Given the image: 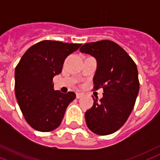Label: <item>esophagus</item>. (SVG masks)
Here are the masks:
<instances>
[{
    "mask_svg": "<svg viewBox=\"0 0 160 160\" xmlns=\"http://www.w3.org/2000/svg\"><path fill=\"white\" fill-rule=\"evenodd\" d=\"M82 96H83L82 93H76V98H77V99H80V98H81Z\"/></svg>",
    "mask_w": 160,
    "mask_h": 160,
    "instance_id": "obj_1",
    "label": "esophagus"
}]
</instances>
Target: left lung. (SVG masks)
Segmentation results:
<instances>
[{
    "label": "left lung",
    "instance_id": "obj_1",
    "mask_svg": "<svg viewBox=\"0 0 160 160\" xmlns=\"http://www.w3.org/2000/svg\"><path fill=\"white\" fill-rule=\"evenodd\" d=\"M80 51L96 59L94 88L104 90L100 100L92 96L93 106L85 114L86 124L99 135L113 134L124 125L135 104L139 90L137 66L126 51L111 41L85 44Z\"/></svg>",
    "mask_w": 160,
    "mask_h": 160
}]
</instances>
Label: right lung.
Wrapping results in <instances>:
<instances>
[{"instance_id": "1", "label": "right lung", "mask_w": 160, "mask_h": 160, "mask_svg": "<svg viewBox=\"0 0 160 160\" xmlns=\"http://www.w3.org/2000/svg\"><path fill=\"white\" fill-rule=\"evenodd\" d=\"M81 44L42 41L27 50L15 70V94L26 122L37 131L50 132L60 126L65 110L75 99L74 92L54 90L65 58Z\"/></svg>"}]
</instances>
